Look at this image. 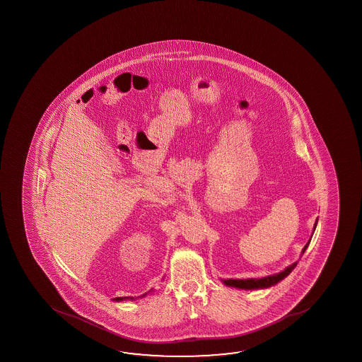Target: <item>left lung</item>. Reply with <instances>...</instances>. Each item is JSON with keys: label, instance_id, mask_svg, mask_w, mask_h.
Masks as SVG:
<instances>
[{"label": "left lung", "instance_id": "1", "mask_svg": "<svg viewBox=\"0 0 362 362\" xmlns=\"http://www.w3.org/2000/svg\"><path fill=\"white\" fill-rule=\"evenodd\" d=\"M315 226L317 222L314 225V230H315ZM309 240L307 245L304 246L302 254H304V251L308 247ZM296 267V262H294L291 267H286L284 272L281 273L275 274V275H270V276H265V278L261 279H246V280H238V279H228V280H223V283L228 286H233V288H240V289H262V288H269L272 285H275L279 283L280 280H283L285 276H288L291 273V270Z\"/></svg>", "mask_w": 362, "mask_h": 362}]
</instances>
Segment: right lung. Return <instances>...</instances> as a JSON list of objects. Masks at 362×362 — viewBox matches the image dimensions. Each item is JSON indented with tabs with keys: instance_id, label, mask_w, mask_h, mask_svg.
Listing matches in <instances>:
<instances>
[{
	"instance_id": "add662e5",
	"label": "right lung",
	"mask_w": 362,
	"mask_h": 362,
	"mask_svg": "<svg viewBox=\"0 0 362 362\" xmlns=\"http://www.w3.org/2000/svg\"><path fill=\"white\" fill-rule=\"evenodd\" d=\"M144 296H146V294H144ZM124 299H132V298H129V296H127V298H115V300H116V302L124 300Z\"/></svg>"
}]
</instances>
